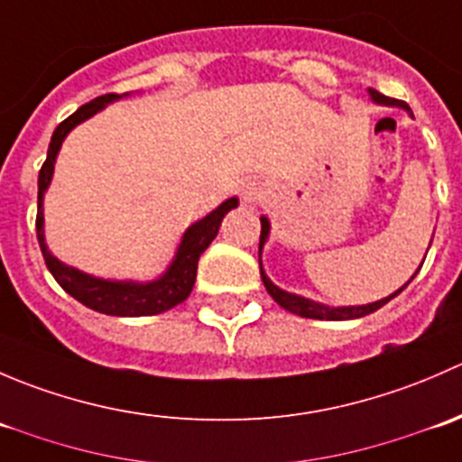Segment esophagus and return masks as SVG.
Returning <instances> with one entry per match:
<instances>
[{"label": "esophagus", "instance_id": "34e87169", "mask_svg": "<svg viewBox=\"0 0 462 462\" xmlns=\"http://www.w3.org/2000/svg\"><path fill=\"white\" fill-rule=\"evenodd\" d=\"M254 194L257 192H253V189H250V192H245V199H254Z\"/></svg>", "mask_w": 462, "mask_h": 462}]
</instances>
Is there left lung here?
Returning <instances> with one entry per match:
<instances>
[{
	"mask_svg": "<svg viewBox=\"0 0 462 462\" xmlns=\"http://www.w3.org/2000/svg\"><path fill=\"white\" fill-rule=\"evenodd\" d=\"M369 96L371 100L375 102V105H382V106H400V109L407 111L409 116H411V109H409L407 102L402 100H395V97H386L382 96L380 91H375V88H369ZM270 236V221L268 217H261V236H259V268H261V279H263V286L265 291L270 292V297H273L274 301H277L282 309H286L288 313L292 315H300V318H309V319H328V321H342V319H357V318H365V315H371L375 313L377 309H382V306L386 304V301H391L393 297H398L400 292L404 291V288L411 283V279L416 277L418 270L422 268V263L418 265V270L413 273V277L409 279L407 283H404L402 288H398L395 292H391L389 297H384V300H377V301H371V304H362V306H326V304H319V301L315 300H309V297H301V295H295V292H288L283 291V288L274 286L273 282H270V277L265 274L263 265H261V250H263L265 241H268ZM431 245V244H430ZM425 261V259H422Z\"/></svg>",
	"mask_w": 462,
	"mask_h": 462,
	"instance_id": "obj_1",
	"label": "left lung"
}]
</instances>
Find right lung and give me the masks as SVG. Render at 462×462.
Returning <instances> with one entry per match:
<instances>
[{"instance_id":"obj_1","label":"right lung","mask_w":462,"mask_h":462,"mask_svg":"<svg viewBox=\"0 0 462 462\" xmlns=\"http://www.w3.org/2000/svg\"><path fill=\"white\" fill-rule=\"evenodd\" d=\"M129 93H106V96L96 97V100L82 105L76 114L69 116L64 123L58 125V129L51 136L49 152H46V161L40 170V179H37V241H40V250L44 254L46 268L55 277V282L80 304L87 309L97 310V313L114 315V318H144V315H158L165 310L174 309V306L183 304L192 292L194 282H197V265L201 254L212 244L214 236L218 235V226H221L223 217L230 209L239 205V199L232 197L223 201L217 209L205 214L197 223L188 227L180 236V244L176 245V253L171 257L170 265L161 277L152 279V282H134V279H102L93 277V274L82 273V270L73 268V265L64 263L58 257H53L46 245L44 236V194L49 189L51 180H53L55 161H58L60 147H62L64 138L76 129L78 125L96 116L97 111L105 109L111 102L127 97Z\"/></svg>"}]
</instances>
